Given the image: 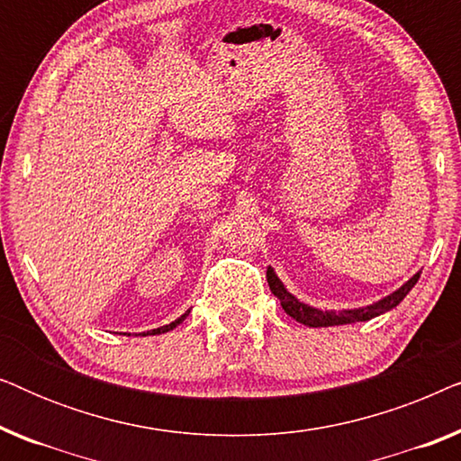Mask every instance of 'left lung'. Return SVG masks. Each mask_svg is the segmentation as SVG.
I'll return each instance as SVG.
<instances>
[{"mask_svg": "<svg viewBox=\"0 0 461 461\" xmlns=\"http://www.w3.org/2000/svg\"><path fill=\"white\" fill-rule=\"evenodd\" d=\"M420 279V273H415L411 279L396 289V292L388 294L386 298L374 302L369 306H361V308H344V311H321V308H314L311 304H304L295 298L294 294L287 292V287L283 285V281L276 276L275 268L268 267L267 268V281L270 292L276 295V300L281 302L283 311H285L289 317L298 321L302 325L308 327H333V325H348V323H361V321H369L380 317V314L393 311L405 300V295L411 292L415 283Z\"/></svg>", "mask_w": 461, "mask_h": 461, "instance_id": "obj_1", "label": "left lung"}]
</instances>
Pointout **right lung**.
<instances>
[{"label":"right lung","mask_w":461,"mask_h":461,"mask_svg":"<svg viewBox=\"0 0 461 461\" xmlns=\"http://www.w3.org/2000/svg\"><path fill=\"white\" fill-rule=\"evenodd\" d=\"M188 312H191V311H186L185 314H182V317H178V319H176V321H172V323H169V325H163V327H157V330H150V331H144L142 333V336H159V333H166V331H172L174 330V327H178L180 323H182V321H185L186 317H188Z\"/></svg>","instance_id":"1"}]
</instances>
